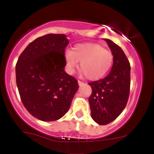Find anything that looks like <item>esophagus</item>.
<instances>
[{"instance_id":"obj_1","label":"esophagus","mask_w":154,"mask_h":154,"mask_svg":"<svg viewBox=\"0 0 154 154\" xmlns=\"http://www.w3.org/2000/svg\"><path fill=\"white\" fill-rule=\"evenodd\" d=\"M78 84H79V86H83V85L84 84V83L82 81H80V80H78Z\"/></svg>"}]
</instances>
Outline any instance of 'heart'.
Listing matches in <instances>:
<instances>
[{
	"mask_svg": "<svg viewBox=\"0 0 154 154\" xmlns=\"http://www.w3.org/2000/svg\"><path fill=\"white\" fill-rule=\"evenodd\" d=\"M66 68L72 74L80 62V68L87 79L96 80L106 75L112 66L113 55L96 43H79L65 52Z\"/></svg>",
	"mask_w": 154,
	"mask_h": 154,
	"instance_id": "1",
	"label": "heart"
}]
</instances>
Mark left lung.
Returning <instances> with one entry per match:
<instances>
[{"instance_id":"1","label":"left lung","mask_w":154,"mask_h":154,"mask_svg":"<svg viewBox=\"0 0 154 154\" xmlns=\"http://www.w3.org/2000/svg\"><path fill=\"white\" fill-rule=\"evenodd\" d=\"M113 55V66L104 78L88 83L91 94L88 98L91 118L100 125L113 122L128 101L130 88V65L122 49L104 38Z\"/></svg>"}]
</instances>
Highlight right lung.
<instances>
[{
  "mask_svg": "<svg viewBox=\"0 0 154 154\" xmlns=\"http://www.w3.org/2000/svg\"><path fill=\"white\" fill-rule=\"evenodd\" d=\"M68 43L63 34L38 37L23 51L15 66L16 84L23 105L43 122L63 117L78 89L77 79L64 70Z\"/></svg>",
  "mask_w": 154,
  "mask_h": 154,
  "instance_id": "add662e5",
  "label": "right lung"
}]
</instances>
